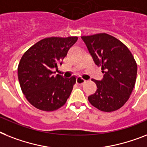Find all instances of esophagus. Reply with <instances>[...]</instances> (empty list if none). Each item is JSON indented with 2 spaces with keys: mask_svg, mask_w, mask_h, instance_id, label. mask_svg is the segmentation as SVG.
Returning a JSON list of instances; mask_svg holds the SVG:
<instances>
[{
  "mask_svg": "<svg viewBox=\"0 0 147 147\" xmlns=\"http://www.w3.org/2000/svg\"><path fill=\"white\" fill-rule=\"evenodd\" d=\"M85 82H86V80H85L84 79H82V77H80V76H78L76 78V83L78 85H82Z\"/></svg>",
  "mask_w": 147,
  "mask_h": 147,
  "instance_id": "1",
  "label": "esophagus"
}]
</instances>
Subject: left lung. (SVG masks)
<instances>
[{"label": "left lung", "instance_id": "left-lung-1", "mask_svg": "<svg viewBox=\"0 0 147 147\" xmlns=\"http://www.w3.org/2000/svg\"><path fill=\"white\" fill-rule=\"evenodd\" d=\"M82 40L104 77L95 82L97 91L88 96L90 104L104 112L121 108L128 100L136 82L138 66L130 50L111 35L101 33L83 36Z\"/></svg>", "mask_w": 147, "mask_h": 147}]
</instances>
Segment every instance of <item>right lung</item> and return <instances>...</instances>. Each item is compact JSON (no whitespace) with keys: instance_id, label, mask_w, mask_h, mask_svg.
<instances>
[{"instance_id":"1","label":"right lung","mask_w":147,"mask_h":147,"mask_svg":"<svg viewBox=\"0 0 147 147\" xmlns=\"http://www.w3.org/2000/svg\"><path fill=\"white\" fill-rule=\"evenodd\" d=\"M77 37H47L31 48L22 57L18 78L28 102L43 111H53L65 105L76 83V77L54 76L53 70L62 65L69 49Z\"/></svg>"}]
</instances>
